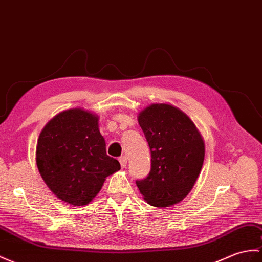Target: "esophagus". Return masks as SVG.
Here are the masks:
<instances>
[{"instance_id": "obj_1", "label": "esophagus", "mask_w": 262, "mask_h": 262, "mask_svg": "<svg viewBox=\"0 0 262 262\" xmlns=\"http://www.w3.org/2000/svg\"><path fill=\"white\" fill-rule=\"evenodd\" d=\"M119 163H120L121 168H125L126 165H127V157H126V156L120 157V159H119Z\"/></svg>"}]
</instances>
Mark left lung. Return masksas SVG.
<instances>
[{"label": "left lung", "instance_id": "8db88e82", "mask_svg": "<svg viewBox=\"0 0 262 262\" xmlns=\"http://www.w3.org/2000/svg\"><path fill=\"white\" fill-rule=\"evenodd\" d=\"M151 156L148 176L136 181L148 204L167 208L191 192L203 165L205 146L195 124L180 108L155 102L138 114Z\"/></svg>", "mask_w": 262, "mask_h": 262}]
</instances>
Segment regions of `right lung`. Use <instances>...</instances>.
I'll list each match as a JSON object with an SVG mask.
<instances>
[{
  "label": "right lung",
  "mask_w": 262,
  "mask_h": 262,
  "mask_svg": "<svg viewBox=\"0 0 262 262\" xmlns=\"http://www.w3.org/2000/svg\"><path fill=\"white\" fill-rule=\"evenodd\" d=\"M97 114L83 108L56 115L41 130L36 166L51 192L68 204L83 206L99 193L109 175L120 169L106 153Z\"/></svg>",
  "instance_id": "right-lung-1"
}]
</instances>
